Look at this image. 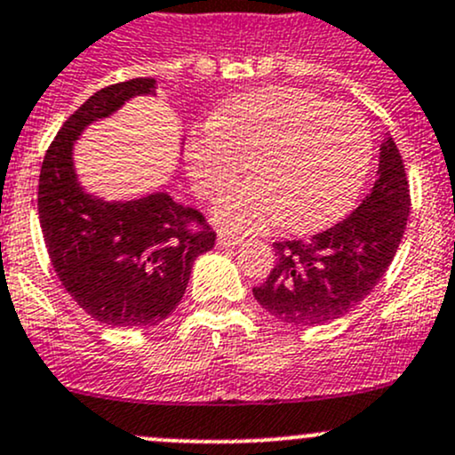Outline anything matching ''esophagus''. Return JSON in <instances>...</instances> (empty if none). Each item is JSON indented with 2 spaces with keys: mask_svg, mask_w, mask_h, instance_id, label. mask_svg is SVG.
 <instances>
[{
  "mask_svg": "<svg viewBox=\"0 0 455 455\" xmlns=\"http://www.w3.org/2000/svg\"><path fill=\"white\" fill-rule=\"evenodd\" d=\"M218 246L220 248H237V246H242V237L231 235V233H220Z\"/></svg>",
  "mask_w": 455,
  "mask_h": 455,
  "instance_id": "1",
  "label": "esophagus"
}]
</instances>
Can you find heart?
<instances>
[{
    "label": "heart",
    "instance_id": "obj_1",
    "mask_svg": "<svg viewBox=\"0 0 455 455\" xmlns=\"http://www.w3.org/2000/svg\"><path fill=\"white\" fill-rule=\"evenodd\" d=\"M371 131L355 108L305 89L267 87L233 98L213 126L189 135L194 191L213 200L237 183L248 164L251 183L213 209L228 231L259 233L283 224L309 233L351 207L371 164Z\"/></svg>",
    "mask_w": 455,
    "mask_h": 455
}]
</instances>
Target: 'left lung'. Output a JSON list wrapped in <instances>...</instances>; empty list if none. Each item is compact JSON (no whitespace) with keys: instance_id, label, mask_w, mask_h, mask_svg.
I'll use <instances>...</instances> for the list:
<instances>
[{"instance_id":"obj_1","label":"left lung","mask_w":455,"mask_h":455,"mask_svg":"<svg viewBox=\"0 0 455 455\" xmlns=\"http://www.w3.org/2000/svg\"><path fill=\"white\" fill-rule=\"evenodd\" d=\"M410 215V185L396 143L386 132L371 194L342 222L309 240L275 243V267L252 288L281 323L315 327L351 312L392 264Z\"/></svg>"}]
</instances>
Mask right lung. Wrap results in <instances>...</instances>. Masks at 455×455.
I'll return each mask as SVG.
<instances>
[{"label": "right lung", "instance_id": "obj_1", "mask_svg": "<svg viewBox=\"0 0 455 455\" xmlns=\"http://www.w3.org/2000/svg\"><path fill=\"white\" fill-rule=\"evenodd\" d=\"M140 95H156V80L132 78L91 95L52 141L38 176V220L52 266L71 299L111 327L165 320L183 300L196 257L215 243L200 212L170 191L107 200L80 183V135Z\"/></svg>", "mask_w": 455, "mask_h": 455}]
</instances>
